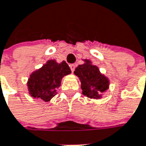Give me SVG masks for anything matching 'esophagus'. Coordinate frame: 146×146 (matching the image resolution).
<instances>
[{"mask_svg": "<svg viewBox=\"0 0 146 146\" xmlns=\"http://www.w3.org/2000/svg\"><path fill=\"white\" fill-rule=\"evenodd\" d=\"M70 68L71 71L73 72V71L75 70V69H76V64H70Z\"/></svg>", "mask_w": 146, "mask_h": 146, "instance_id": "34e87169", "label": "esophagus"}]
</instances>
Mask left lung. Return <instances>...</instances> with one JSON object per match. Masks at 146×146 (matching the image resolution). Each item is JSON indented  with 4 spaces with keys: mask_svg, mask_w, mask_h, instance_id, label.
Returning <instances> with one entry per match:
<instances>
[{
    "mask_svg": "<svg viewBox=\"0 0 146 146\" xmlns=\"http://www.w3.org/2000/svg\"><path fill=\"white\" fill-rule=\"evenodd\" d=\"M75 74L78 76L82 82V93L90 98H100L101 94L108 87V80L102 75L96 65L91 64L89 60L79 64L76 68Z\"/></svg>",
    "mask_w": 146,
    "mask_h": 146,
    "instance_id": "1",
    "label": "left lung"
}]
</instances>
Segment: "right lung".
<instances>
[{"mask_svg": "<svg viewBox=\"0 0 146 146\" xmlns=\"http://www.w3.org/2000/svg\"><path fill=\"white\" fill-rule=\"evenodd\" d=\"M70 72L65 61L58 64L54 60H48L41 69L30 76L27 86L31 96L41 98L44 102L49 101L55 96L62 77Z\"/></svg>", "mask_w": 146, "mask_h": 146, "instance_id": "obj_1", "label": "right lung"}]
</instances>
